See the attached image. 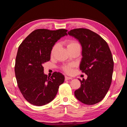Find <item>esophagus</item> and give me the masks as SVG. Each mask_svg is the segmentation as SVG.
I'll use <instances>...</instances> for the list:
<instances>
[{
	"label": "esophagus",
	"mask_w": 127,
	"mask_h": 127,
	"mask_svg": "<svg viewBox=\"0 0 127 127\" xmlns=\"http://www.w3.org/2000/svg\"><path fill=\"white\" fill-rule=\"evenodd\" d=\"M69 79H72V77H68V76H65V80H69Z\"/></svg>",
	"instance_id": "esophagus-1"
}]
</instances>
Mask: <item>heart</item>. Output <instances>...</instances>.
I'll return each mask as SVG.
<instances>
[{"mask_svg":"<svg viewBox=\"0 0 127 127\" xmlns=\"http://www.w3.org/2000/svg\"><path fill=\"white\" fill-rule=\"evenodd\" d=\"M58 44H56L53 46V48H52V49H51V54H53L55 52V50L58 48ZM76 46L80 47V45H79V44L78 42L74 40H70V41H68L67 42V44H66V47H67L68 50H69V49H70L71 48H74V47H76ZM72 67H73V65H69L64 66V67H63V69L64 72L66 73L70 74V73H71L72 72Z\"/></svg>","mask_w":127,"mask_h":127,"instance_id":"heart-1","label":"heart"}]
</instances>
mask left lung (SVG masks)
Segmentation results:
<instances>
[{"mask_svg":"<svg viewBox=\"0 0 127 127\" xmlns=\"http://www.w3.org/2000/svg\"><path fill=\"white\" fill-rule=\"evenodd\" d=\"M76 38L82 48L79 69L87 75L81 82V87L74 91L79 101L94 105L101 101L106 95L112 80L114 62L107 42L94 32L86 29H76L68 31Z\"/></svg>","mask_w":127,"mask_h":127,"instance_id":"1","label":"left lung"}]
</instances>
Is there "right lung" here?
<instances>
[{
  "label": "right lung",
  "instance_id": "add662e5",
  "mask_svg": "<svg viewBox=\"0 0 127 127\" xmlns=\"http://www.w3.org/2000/svg\"><path fill=\"white\" fill-rule=\"evenodd\" d=\"M67 30L37 29L30 34L19 46L16 58L15 74L22 95L30 104L42 106L57 95L64 81L61 73L55 72L50 78L44 73L43 64L50 59L55 42L67 35Z\"/></svg>",
  "mask_w": 127,
  "mask_h": 127
}]
</instances>
